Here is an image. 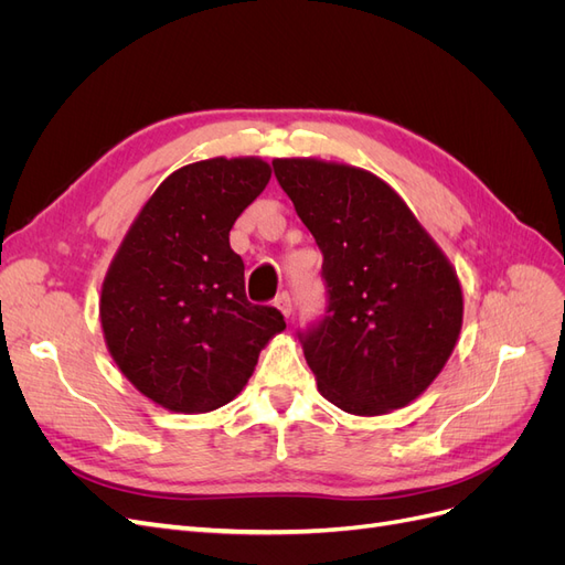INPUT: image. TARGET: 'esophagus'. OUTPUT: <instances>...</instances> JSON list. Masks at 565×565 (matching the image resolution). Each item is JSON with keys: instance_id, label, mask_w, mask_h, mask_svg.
I'll return each instance as SVG.
<instances>
[{"instance_id": "obj_1", "label": "esophagus", "mask_w": 565, "mask_h": 565, "mask_svg": "<svg viewBox=\"0 0 565 565\" xmlns=\"http://www.w3.org/2000/svg\"><path fill=\"white\" fill-rule=\"evenodd\" d=\"M276 306H278V311H280L285 318H289V316H292V311H295L292 297H289L287 292H282V295H278V297H276Z\"/></svg>"}]
</instances>
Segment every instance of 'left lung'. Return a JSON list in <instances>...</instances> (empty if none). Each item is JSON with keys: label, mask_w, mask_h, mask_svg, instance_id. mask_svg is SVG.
<instances>
[{"label": "left lung", "mask_w": 565, "mask_h": 565, "mask_svg": "<svg viewBox=\"0 0 565 565\" xmlns=\"http://www.w3.org/2000/svg\"><path fill=\"white\" fill-rule=\"evenodd\" d=\"M273 172L322 252L328 311L299 334L318 391L361 417L413 403L461 330L465 301L448 256L365 169L278 158Z\"/></svg>", "instance_id": "left-lung-1"}]
</instances>
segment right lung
<instances>
[{"label":"right lung","instance_id":"right-lung-1","mask_svg":"<svg viewBox=\"0 0 565 565\" xmlns=\"http://www.w3.org/2000/svg\"><path fill=\"white\" fill-rule=\"evenodd\" d=\"M270 179L262 158H212L169 174L134 218L100 287V328L125 377L172 413H210L252 377L285 330L245 295L228 233Z\"/></svg>","mask_w":565,"mask_h":565}]
</instances>
